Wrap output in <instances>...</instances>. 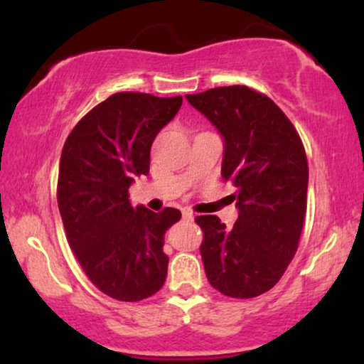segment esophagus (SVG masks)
Wrapping results in <instances>:
<instances>
[{"instance_id": "esophagus-1", "label": "esophagus", "mask_w": 364, "mask_h": 364, "mask_svg": "<svg viewBox=\"0 0 364 364\" xmlns=\"http://www.w3.org/2000/svg\"><path fill=\"white\" fill-rule=\"evenodd\" d=\"M182 218H183V220H187V222H192L193 218H196V215H193L192 212H188V210H183V212H182Z\"/></svg>"}]
</instances>
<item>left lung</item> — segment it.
<instances>
[{
	"instance_id": "left-lung-1",
	"label": "left lung",
	"mask_w": 364,
	"mask_h": 364,
	"mask_svg": "<svg viewBox=\"0 0 364 364\" xmlns=\"http://www.w3.org/2000/svg\"><path fill=\"white\" fill-rule=\"evenodd\" d=\"M186 97L222 136V177L237 187L238 218L232 228L217 215L196 218L203 230L205 275L223 295L258 296L277 285L300 242L305 149L282 109L250 87H215Z\"/></svg>"
}]
</instances>
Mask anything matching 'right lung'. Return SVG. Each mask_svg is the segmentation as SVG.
<instances>
[{
    "instance_id": "1",
    "label": "right lung",
    "mask_w": 364,
    "mask_h": 364,
    "mask_svg": "<svg viewBox=\"0 0 364 364\" xmlns=\"http://www.w3.org/2000/svg\"><path fill=\"white\" fill-rule=\"evenodd\" d=\"M181 106L182 96L112 94L64 142L58 205L69 247L89 280L116 300H144L166 282L164 235L181 210L132 207L129 187L149 173L154 139Z\"/></svg>"
}]
</instances>
